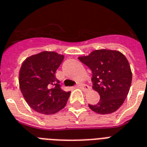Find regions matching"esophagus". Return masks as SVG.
<instances>
[{"label": "esophagus", "mask_w": 147, "mask_h": 147, "mask_svg": "<svg viewBox=\"0 0 147 147\" xmlns=\"http://www.w3.org/2000/svg\"><path fill=\"white\" fill-rule=\"evenodd\" d=\"M78 88H80L82 89H84L85 91H88L89 90V87L88 86V85H85V84H82V83H78V85H77Z\"/></svg>", "instance_id": "obj_1"}]
</instances>
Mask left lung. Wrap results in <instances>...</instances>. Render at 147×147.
<instances>
[{
    "mask_svg": "<svg viewBox=\"0 0 147 147\" xmlns=\"http://www.w3.org/2000/svg\"><path fill=\"white\" fill-rule=\"evenodd\" d=\"M78 59L92 71V88L100 95L97 105H88L99 114L116 111L125 100L132 82V71L123 53L111 49H97Z\"/></svg>",
    "mask_w": 147,
    "mask_h": 147,
    "instance_id": "1",
    "label": "left lung"
}]
</instances>
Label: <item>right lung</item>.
Returning <instances> with one entry per match:
<instances>
[{"label": "right lung", "mask_w": 147, "mask_h": 147, "mask_svg": "<svg viewBox=\"0 0 147 147\" xmlns=\"http://www.w3.org/2000/svg\"><path fill=\"white\" fill-rule=\"evenodd\" d=\"M64 55L44 51L26 58L19 73V85L24 99L38 113L53 114L64 108L70 92L61 89L55 71Z\"/></svg>", "instance_id": "obj_1"}]
</instances>
